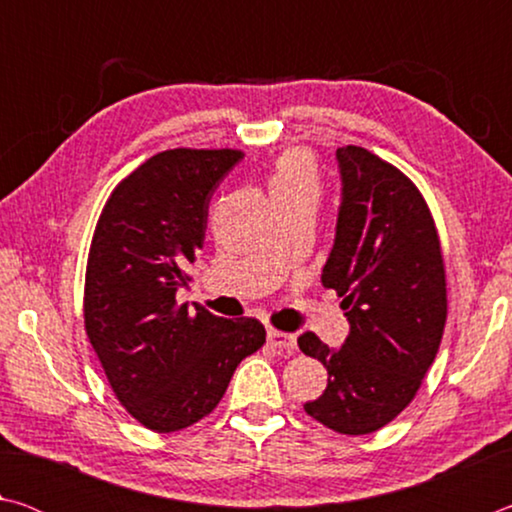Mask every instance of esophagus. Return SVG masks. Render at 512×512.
Masks as SVG:
<instances>
[{
  "mask_svg": "<svg viewBox=\"0 0 512 512\" xmlns=\"http://www.w3.org/2000/svg\"><path fill=\"white\" fill-rule=\"evenodd\" d=\"M266 339H268V343L273 345V348H280V350L296 348V336L287 334V332H280V329H268Z\"/></svg>",
  "mask_w": 512,
  "mask_h": 512,
  "instance_id": "34e87169",
  "label": "esophagus"
}]
</instances>
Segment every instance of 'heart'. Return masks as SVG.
Segmentation results:
<instances>
[{
	"label": "heart",
	"mask_w": 512,
	"mask_h": 512,
	"mask_svg": "<svg viewBox=\"0 0 512 512\" xmlns=\"http://www.w3.org/2000/svg\"><path fill=\"white\" fill-rule=\"evenodd\" d=\"M318 176L314 169V162H311L309 155L300 149H291L282 153L275 162L273 176L268 180V187H271L273 196L282 194H296L311 189L316 192Z\"/></svg>",
	"instance_id": "obj_1"
}]
</instances>
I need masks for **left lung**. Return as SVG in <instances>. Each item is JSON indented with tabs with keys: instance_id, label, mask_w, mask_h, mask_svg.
<instances>
[{
	"instance_id": "left-lung-1",
	"label": "left lung",
	"mask_w": 512,
	"mask_h": 512,
	"mask_svg": "<svg viewBox=\"0 0 512 512\" xmlns=\"http://www.w3.org/2000/svg\"><path fill=\"white\" fill-rule=\"evenodd\" d=\"M336 160L341 207L320 280L343 298L350 334L339 350L314 332L298 345L329 375L305 411L329 429L363 436L397 418L418 393L443 339L447 282L420 189L361 146H343Z\"/></svg>"
}]
</instances>
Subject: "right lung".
<instances>
[{"label":"right lung","mask_w":512,"mask_h":512,"mask_svg":"<svg viewBox=\"0 0 512 512\" xmlns=\"http://www.w3.org/2000/svg\"><path fill=\"white\" fill-rule=\"evenodd\" d=\"M244 158L235 149H169L115 187L85 271V332L121 406L171 433L216 409L232 375L266 343L257 318L176 305L203 248L214 189Z\"/></svg>","instance_id":"1"}]
</instances>
